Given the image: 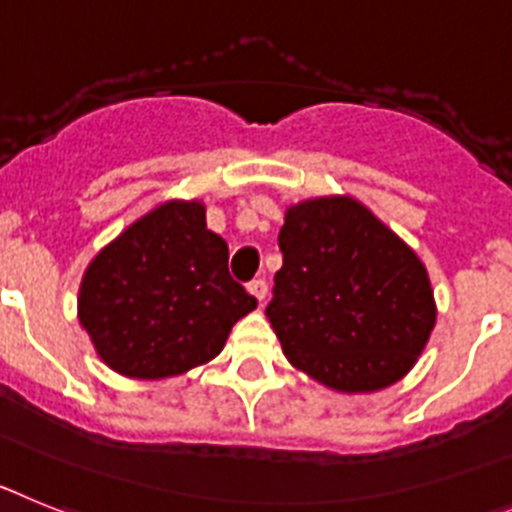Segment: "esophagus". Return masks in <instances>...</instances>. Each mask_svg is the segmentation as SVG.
Segmentation results:
<instances>
[{
  "label": "esophagus",
  "instance_id": "obj_1",
  "mask_svg": "<svg viewBox=\"0 0 512 512\" xmlns=\"http://www.w3.org/2000/svg\"><path fill=\"white\" fill-rule=\"evenodd\" d=\"M247 288H250V293L255 296L257 301H260V304L265 301V296H268V283L262 281V278H255V281H252Z\"/></svg>",
  "mask_w": 512,
  "mask_h": 512
}]
</instances>
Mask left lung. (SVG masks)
Returning a JSON list of instances; mask_svg holds the SVG:
<instances>
[{
    "mask_svg": "<svg viewBox=\"0 0 512 512\" xmlns=\"http://www.w3.org/2000/svg\"><path fill=\"white\" fill-rule=\"evenodd\" d=\"M270 324L291 366L327 389L371 394L412 371L435 327L428 270L350 195L286 208Z\"/></svg>",
    "mask_w": 512,
    "mask_h": 512,
    "instance_id": "left-lung-1",
    "label": "left lung"
}]
</instances>
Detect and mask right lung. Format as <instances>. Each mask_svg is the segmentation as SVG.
Wrapping results in <instances>:
<instances>
[{
    "mask_svg": "<svg viewBox=\"0 0 512 512\" xmlns=\"http://www.w3.org/2000/svg\"><path fill=\"white\" fill-rule=\"evenodd\" d=\"M255 306L201 201H164L133 221L87 265L77 299L100 361L141 381L213 361Z\"/></svg>",
    "mask_w": 512,
    "mask_h": 512,
    "instance_id": "add662e5",
    "label": "right lung"
}]
</instances>
